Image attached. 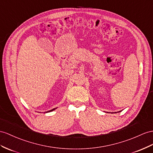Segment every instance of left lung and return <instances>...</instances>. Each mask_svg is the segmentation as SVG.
<instances>
[{
  "label": "left lung",
  "instance_id": "obj_1",
  "mask_svg": "<svg viewBox=\"0 0 153 153\" xmlns=\"http://www.w3.org/2000/svg\"><path fill=\"white\" fill-rule=\"evenodd\" d=\"M115 113H116V112H115Z\"/></svg>",
  "mask_w": 153,
  "mask_h": 153
}]
</instances>
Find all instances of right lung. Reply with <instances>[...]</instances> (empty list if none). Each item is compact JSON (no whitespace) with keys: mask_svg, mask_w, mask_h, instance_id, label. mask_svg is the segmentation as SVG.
Returning <instances> with one entry per match:
<instances>
[{"mask_svg":"<svg viewBox=\"0 0 153 153\" xmlns=\"http://www.w3.org/2000/svg\"><path fill=\"white\" fill-rule=\"evenodd\" d=\"M57 108H53V109H52V110H50V111H47V112H45V113H47V112H52V111H54V110H56Z\"/></svg>","mask_w":153,"mask_h":153,"instance_id":"1","label":"right lung"}]
</instances>
